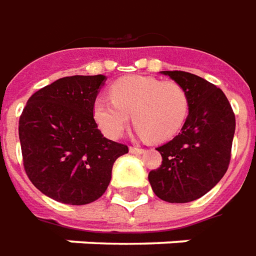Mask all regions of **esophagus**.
Here are the masks:
<instances>
[{"label":"esophagus","mask_w":256,"mask_h":256,"mask_svg":"<svg viewBox=\"0 0 256 256\" xmlns=\"http://www.w3.org/2000/svg\"><path fill=\"white\" fill-rule=\"evenodd\" d=\"M130 152H131L132 154H142L145 150L140 149V148H136V146H131V148H130Z\"/></svg>","instance_id":"1"}]
</instances>
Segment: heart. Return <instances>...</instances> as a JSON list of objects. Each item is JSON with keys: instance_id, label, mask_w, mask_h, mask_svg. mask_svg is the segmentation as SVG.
I'll use <instances>...</instances> for the list:
<instances>
[{"instance_id": "1", "label": "heart", "mask_w": 256, "mask_h": 256, "mask_svg": "<svg viewBox=\"0 0 256 256\" xmlns=\"http://www.w3.org/2000/svg\"><path fill=\"white\" fill-rule=\"evenodd\" d=\"M111 98L98 96L93 103V118L108 138L117 139L130 124L132 114L138 132L150 142L172 138L184 125L190 100L176 82L134 75L118 79L110 88Z\"/></svg>"}]
</instances>
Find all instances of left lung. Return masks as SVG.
Instances as JSON below:
<instances>
[{"label":"left lung","instance_id":"1","mask_svg":"<svg viewBox=\"0 0 256 256\" xmlns=\"http://www.w3.org/2000/svg\"><path fill=\"white\" fill-rule=\"evenodd\" d=\"M181 84L190 110L177 136L158 146L162 166L149 172L156 196L185 204L204 196L223 178L230 163L236 117L218 86L184 71H162Z\"/></svg>","mask_w":256,"mask_h":256}]
</instances>
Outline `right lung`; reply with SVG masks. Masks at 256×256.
I'll return each instance as SVG.
<instances>
[{
	"label": "right lung",
	"instance_id": "add662e5",
	"mask_svg": "<svg viewBox=\"0 0 256 256\" xmlns=\"http://www.w3.org/2000/svg\"><path fill=\"white\" fill-rule=\"evenodd\" d=\"M104 75L61 78L28 100L19 120L26 174L40 192L66 205L94 202L107 190L112 164L128 146L104 138L93 103Z\"/></svg>",
	"mask_w": 256,
	"mask_h": 256
}]
</instances>
